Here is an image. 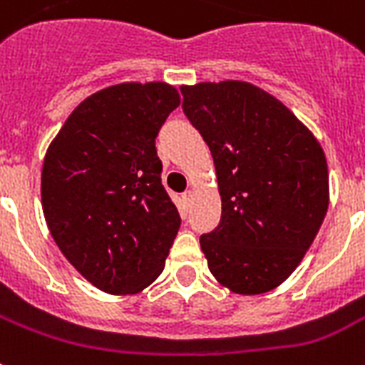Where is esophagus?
Wrapping results in <instances>:
<instances>
[{"label": "esophagus", "mask_w": 365, "mask_h": 365, "mask_svg": "<svg viewBox=\"0 0 365 365\" xmlns=\"http://www.w3.org/2000/svg\"><path fill=\"white\" fill-rule=\"evenodd\" d=\"M182 198H183V202H185L189 206V204L192 202V198H195V192H192V191H185L182 195Z\"/></svg>", "instance_id": "34e87169"}]
</instances>
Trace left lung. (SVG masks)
Returning <instances> with one entry per match:
<instances>
[{"label": "left lung", "mask_w": 365, "mask_h": 365, "mask_svg": "<svg viewBox=\"0 0 365 365\" xmlns=\"http://www.w3.org/2000/svg\"><path fill=\"white\" fill-rule=\"evenodd\" d=\"M180 90L212 152L221 195L217 229L200 236L210 272L236 294L268 292L300 264L324 221V152L281 101L250 82Z\"/></svg>", "instance_id": "1"}]
</instances>
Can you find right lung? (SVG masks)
I'll use <instances>...</instances> for the list:
<instances>
[{
	"instance_id": "1",
	"label": "right lung",
	"mask_w": 365,
	"mask_h": 365,
	"mask_svg": "<svg viewBox=\"0 0 365 365\" xmlns=\"http://www.w3.org/2000/svg\"><path fill=\"white\" fill-rule=\"evenodd\" d=\"M178 105L165 82L110 86L82 101L46 150L48 230L103 292H140L165 268L182 219L161 183L155 138Z\"/></svg>"
}]
</instances>
